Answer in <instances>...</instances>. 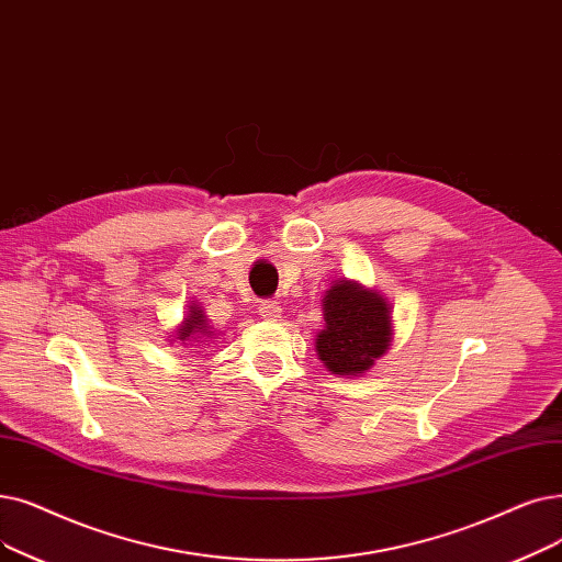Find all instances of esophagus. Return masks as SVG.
Masks as SVG:
<instances>
[{
    "mask_svg": "<svg viewBox=\"0 0 562 562\" xmlns=\"http://www.w3.org/2000/svg\"><path fill=\"white\" fill-rule=\"evenodd\" d=\"M280 312H282V307H280V303H278V301L266 299V301H261V303H259V314H261V319L276 322V319H280Z\"/></svg>",
    "mask_w": 562,
    "mask_h": 562,
    "instance_id": "34e87169",
    "label": "esophagus"
}]
</instances>
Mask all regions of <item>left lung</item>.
Returning <instances> with one entry per match:
<instances>
[{
	"mask_svg": "<svg viewBox=\"0 0 562 562\" xmlns=\"http://www.w3.org/2000/svg\"><path fill=\"white\" fill-rule=\"evenodd\" d=\"M324 319L316 351L333 374H362L390 347V307L376 291L335 282L326 291Z\"/></svg>",
	"mask_w": 562,
	"mask_h": 562,
	"instance_id": "1",
	"label": "left lung"
}]
</instances>
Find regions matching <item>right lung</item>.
Masks as SVG:
<instances>
[{
	"label": "right lung",
	"mask_w": 562,
	"mask_h": 562,
	"mask_svg": "<svg viewBox=\"0 0 562 562\" xmlns=\"http://www.w3.org/2000/svg\"><path fill=\"white\" fill-rule=\"evenodd\" d=\"M209 326H206V316L202 310L198 307H190V314L186 324L179 328V339L181 341H200V337H206Z\"/></svg>",
	"instance_id": "right-lung-1"
}]
</instances>
